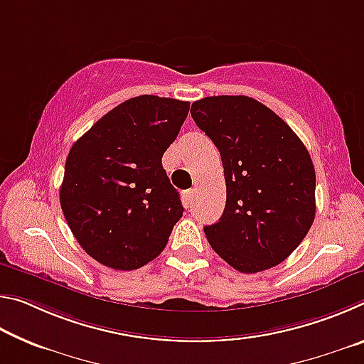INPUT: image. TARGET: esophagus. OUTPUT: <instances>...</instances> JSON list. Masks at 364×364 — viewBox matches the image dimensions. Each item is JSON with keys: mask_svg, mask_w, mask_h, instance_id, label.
I'll return each instance as SVG.
<instances>
[{"mask_svg": "<svg viewBox=\"0 0 364 364\" xmlns=\"http://www.w3.org/2000/svg\"><path fill=\"white\" fill-rule=\"evenodd\" d=\"M194 196H196V189H189V191H186V193H184V199H186V205H188V204H193Z\"/></svg>", "mask_w": 364, "mask_h": 364, "instance_id": "1", "label": "esophagus"}]
</instances>
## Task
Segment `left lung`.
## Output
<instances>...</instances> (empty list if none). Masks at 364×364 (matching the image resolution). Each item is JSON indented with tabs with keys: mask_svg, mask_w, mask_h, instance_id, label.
<instances>
[{
	"mask_svg": "<svg viewBox=\"0 0 364 364\" xmlns=\"http://www.w3.org/2000/svg\"><path fill=\"white\" fill-rule=\"evenodd\" d=\"M191 115L225 168V212L204 228L212 249L241 273L284 262L315 220L316 175L306 147L249 96H208L193 102Z\"/></svg>",
	"mask_w": 364,
	"mask_h": 364,
	"instance_id": "8db88e82",
	"label": "left lung"
}]
</instances>
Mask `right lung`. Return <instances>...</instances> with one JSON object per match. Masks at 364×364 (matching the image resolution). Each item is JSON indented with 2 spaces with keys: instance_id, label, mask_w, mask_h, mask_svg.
<instances>
[{
  "instance_id": "1",
  "label": "right lung",
  "mask_w": 364,
  "mask_h": 364,
  "mask_svg": "<svg viewBox=\"0 0 364 364\" xmlns=\"http://www.w3.org/2000/svg\"><path fill=\"white\" fill-rule=\"evenodd\" d=\"M189 102L143 95L97 120L75 141L59 191L73 236L104 267H144L183 217L178 191L162 167Z\"/></svg>"
}]
</instances>
